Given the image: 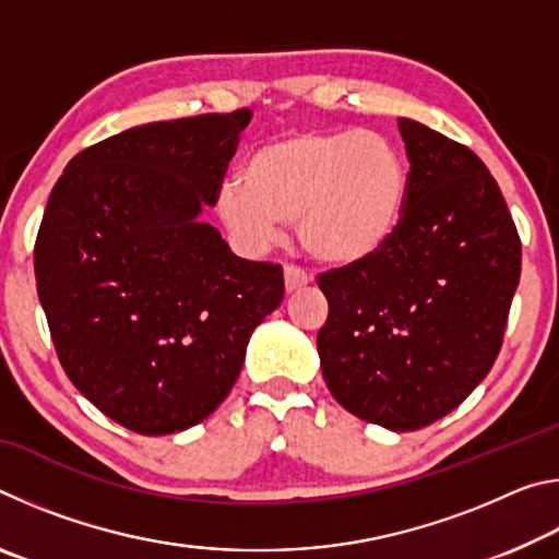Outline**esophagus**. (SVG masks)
Wrapping results in <instances>:
<instances>
[{"label": "esophagus", "mask_w": 559, "mask_h": 559, "mask_svg": "<svg viewBox=\"0 0 559 559\" xmlns=\"http://www.w3.org/2000/svg\"><path fill=\"white\" fill-rule=\"evenodd\" d=\"M283 276H286V290L288 293L308 286V283H310V273L302 271L300 266H293V263H288V266L283 269Z\"/></svg>", "instance_id": "34e87169"}]
</instances>
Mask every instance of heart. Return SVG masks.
I'll list each match as a JSON object with an SVG mask.
<instances>
[{
    "label": "heart",
    "mask_w": 559,
    "mask_h": 559,
    "mask_svg": "<svg viewBox=\"0 0 559 559\" xmlns=\"http://www.w3.org/2000/svg\"><path fill=\"white\" fill-rule=\"evenodd\" d=\"M406 165L372 130H293L251 153L241 179L219 189L226 229L251 249L276 243L298 222L300 243L325 263H355L380 249L400 222Z\"/></svg>",
    "instance_id": "obj_1"
}]
</instances>
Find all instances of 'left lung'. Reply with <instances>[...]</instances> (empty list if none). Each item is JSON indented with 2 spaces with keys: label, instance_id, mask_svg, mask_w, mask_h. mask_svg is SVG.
<instances>
[{
  "label": "left lung",
  "instance_id": "8db88e82",
  "mask_svg": "<svg viewBox=\"0 0 559 559\" xmlns=\"http://www.w3.org/2000/svg\"><path fill=\"white\" fill-rule=\"evenodd\" d=\"M406 200L372 257L325 271L318 333L330 394L392 431L433 424L490 372L520 278V236L476 153L400 118Z\"/></svg>",
  "mask_w": 559,
  "mask_h": 559
}]
</instances>
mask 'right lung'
<instances>
[{"label": "right lung", "instance_id": "right-lung-1", "mask_svg": "<svg viewBox=\"0 0 559 559\" xmlns=\"http://www.w3.org/2000/svg\"><path fill=\"white\" fill-rule=\"evenodd\" d=\"M251 110L147 122L81 150L36 234V290L63 372L135 433L206 419L283 300L281 263L236 257L212 224Z\"/></svg>", "mask_w": 559, "mask_h": 559}]
</instances>
